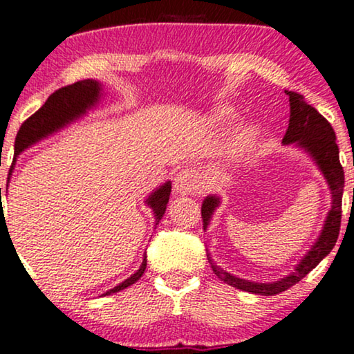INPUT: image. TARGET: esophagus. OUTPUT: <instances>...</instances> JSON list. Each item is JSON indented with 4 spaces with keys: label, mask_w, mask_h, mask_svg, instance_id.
Returning <instances> with one entry per match:
<instances>
[{
    "label": "esophagus",
    "mask_w": 354,
    "mask_h": 354,
    "mask_svg": "<svg viewBox=\"0 0 354 354\" xmlns=\"http://www.w3.org/2000/svg\"><path fill=\"white\" fill-rule=\"evenodd\" d=\"M203 177L201 174L196 171V169H185L176 177V182H174V190L177 194L188 195V194H196L203 188Z\"/></svg>",
    "instance_id": "obj_1"
}]
</instances>
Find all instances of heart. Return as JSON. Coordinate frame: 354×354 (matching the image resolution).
Wrapping results in <instances>:
<instances>
[{
    "label": "heart",
    "mask_w": 354,
    "mask_h": 354,
    "mask_svg": "<svg viewBox=\"0 0 354 354\" xmlns=\"http://www.w3.org/2000/svg\"><path fill=\"white\" fill-rule=\"evenodd\" d=\"M219 118H221V122H229V118H231V113L223 112L221 115H219ZM252 138H254V130H252V128H247V130L241 131V135L237 136V141H239V145H247L252 140Z\"/></svg>",
    "instance_id": "obj_1"
}]
</instances>
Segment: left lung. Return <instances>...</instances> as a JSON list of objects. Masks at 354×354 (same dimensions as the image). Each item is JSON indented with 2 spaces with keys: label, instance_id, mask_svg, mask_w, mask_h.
Here are the masks:
<instances>
[{
  "label": "left lung",
  "instance_id": "8db88e82",
  "mask_svg": "<svg viewBox=\"0 0 354 354\" xmlns=\"http://www.w3.org/2000/svg\"><path fill=\"white\" fill-rule=\"evenodd\" d=\"M289 95V107H291V115H289V127L286 135L283 138V143H297L302 148L309 151L315 162L319 164L320 171L327 178L330 190H332V209H330L327 221H325L324 231L320 234L319 241L309 250V254L304 257V260L297 265L295 272L286 277L281 281L277 283H252L245 279L232 277L231 273L224 272L218 265H214L208 257L211 268L221 281L227 283L229 286L242 289V291L254 292L261 296H273L286 291L296 283H299L307 273L312 272L322 261L324 257H327L337 244L342 226V196L343 187H345V172H343L342 164H339L337 136L332 125L325 117L320 115L317 109L306 102L304 95L295 93V91H284ZM219 200L216 196H208L201 206V218H203V229L208 226L211 214Z\"/></svg>",
  "mask_w": 354,
  "mask_h": 354
}]
</instances>
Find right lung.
I'll return each instance as SVG.
<instances>
[{"label": "right lung", "mask_w": 354, "mask_h": 354, "mask_svg": "<svg viewBox=\"0 0 354 354\" xmlns=\"http://www.w3.org/2000/svg\"><path fill=\"white\" fill-rule=\"evenodd\" d=\"M100 86L97 81L93 80H84L77 81L75 84L59 87V89L55 91L53 94H50L42 107L37 110L35 113L27 118V120L22 123L19 131H17L16 143H15V159H12L11 167H9V176H11L12 167H15L16 158L21 151H24L27 146L34 145L35 141H39L40 138L50 135L58 128L65 127L68 122L75 120L76 117H80L81 113L86 112V109H89L91 105L97 102ZM9 178V177H8ZM171 182H167L166 185H162L159 190H156L153 195L148 198V205L151 209L154 211L156 216V224H159L160 218L166 213V206L169 201V195H171ZM4 221V211H3V201H1V188H0V223ZM146 257L141 263L140 270L135 274H131L130 278L125 279L122 284H118L113 289H110L105 295H110V292L122 291L130 286V284L136 283L138 279L141 278V274L145 273L146 270Z\"/></svg>", "instance_id": "obj_1"}]
</instances>
